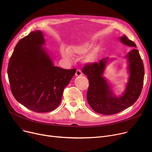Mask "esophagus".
<instances>
[{"instance_id":"esophagus-1","label":"esophagus","mask_w":152,"mask_h":152,"mask_svg":"<svg viewBox=\"0 0 152 152\" xmlns=\"http://www.w3.org/2000/svg\"><path fill=\"white\" fill-rule=\"evenodd\" d=\"M83 75V73L82 71L80 69H77L76 72V76H82Z\"/></svg>"}]
</instances>
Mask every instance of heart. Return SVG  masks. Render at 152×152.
<instances>
[{
    "label": "heart",
    "mask_w": 152,
    "mask_h": 152,
    "mask_svg": "<svg viewBox=\"0 0 152 152\" xmlns=\"http://www.w3.org/2000/svg\"><path fill=\"white\" fill-rule=\"evenodd\" d=\"M90 44L88 43H84L82 44H79L71 47L69 52L67 50H64L63 52V55L65 57L68 58L70 56V53L76 54V55H84L90 49ZM95 57V52H91L86 57L87 61H93Z\"/></svg>",
    "instance_id": "heart-1"
}]
</instances>
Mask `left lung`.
<instances>
[{
  "label": "left lung",
  "instance_id": "8db88e82",
  "mask_svg": "<svg viewBox=\"0 0 152 152\" xmlns=\"http://www.w3.org/2000/svg\"><path fill=\"white\" fill-rule=\"evenodd\" d=\"M121 41L128 46L136 47L135 44L126 35L120 38ZM129 62L130 76L123 96L117 98L112 94L108 84L102 76L108 58L99 62H93L83 68V73L87 76L89 87L87 100L91 108L98 113L113 115L132 105L139 99L144 79V66L138 50L135 48L126 56Z\"/></svg>",
  "mask_w": 152,
  "mask_h": 152
}]
</instances>
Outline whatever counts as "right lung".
<instances>
[{"label": "right lung", "instance_id": "1", "mask_svg": "<svg viewBox=\"0 0 152 152\" xmlns=\"http://www.w3.org/2000/svg\"><path fill=\"white\" fill-rule=\"evenodd\" d=\"M45 41L41 31L21 39L9 60L7 72L15 99L30 110L49 112L57 108L63 91L76 69L55 66L42 49Z\"/></svg>", "mask_w": 152, "mask_h": 152}]
</instances>
